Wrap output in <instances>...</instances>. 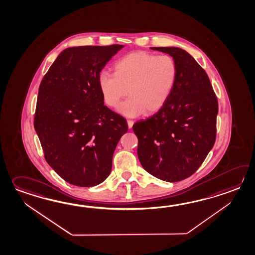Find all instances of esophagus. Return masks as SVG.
<instances>
[{
	"label": "esophagus",
	"mask_w": 255,
	"mask_h": 255,
	"mask_svg": "<svg viewBox=\"0 0 255 255\" xmlns=\"http://www.w3.org/2000/svg\"><path fill=\"white\" fill-rule=\"evenodd\" d=\"M127 124H128V128L130 129V128L132 127L133 124H134V122H133V121H131V120H128V121H127Z\"/></svg>",
	"instance_id": "1"
}]
</instances>
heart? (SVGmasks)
Returning <instances> with one entry per match:
<instances>
[{
    "instance_id": "b5f03b06",
    "label": "heart",
    "mask_w": 255,
    "mask_h": 255,
    "mask_svg": "<svg viewBox=\"0 0 255 255\" xmlns=\"http://www.w3.org/2000/svg\"><path fill=\"white\" fill-rule=\"evenodd\" d=\"M177 67L169 56L131 52L114 64V73L102 72L98 86L109 107H119L120 114L137 117L154 114L164 107L176 85Z\"/></svg>"
}]
</instances>
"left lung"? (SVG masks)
<instances>
[{"instance_id":"8db88e82","label":"left lung","mask_w":255,"mask_h":255,"mask_svg":"<svg viewBox=\"0 0 255 255\" xmlns=\"http://www.w3.org/2000/svg\"><path fill=\"white\" fill-rule=\"evenodd\" d=\"M151 49L173 57L177 79L164 107L132 126L137 154L152 176L181 181L198 170L215 143L218 100L206 71L186 50L176 46Z\"/></svg>"}]
</instances>
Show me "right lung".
<instances>
[{
    "mask_svg": "<svg viewBox=\"0 0 255 255\" xmlns=\"http://www.w3.org/2000/svg\"><path fill=\"white\" fill-rule=\"evenodd\" d=\"M125 45H84L63 50L41 81L34 130L47 164L65 181L94 187L107 178L126 120L104 105L102 68Z\"/></svg>",
    "mask_w": 255,
    "mask_h": 255,
    "instance_id": "add662e5",
    "label": "right lung"
}]
</instances>
